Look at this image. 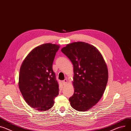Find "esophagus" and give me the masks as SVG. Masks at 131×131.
<instances>
[{
  "label": "esophagus",
  "instance_id": "34e87169",
  "mask_svg": "<svg viewBox=\"0 0 131 131\" xmlns=\"http://www.w3.org/2000/svg\"><path fill=\"white\" fill-rule=\"evenodd\" d=\"M67 82H68V81L67 79H64V80H63V81H62V83L63 85H66L67 83Z\"/></svg>",
  "mask_w": 131,
  "mask_h": 131
}]
</instances>
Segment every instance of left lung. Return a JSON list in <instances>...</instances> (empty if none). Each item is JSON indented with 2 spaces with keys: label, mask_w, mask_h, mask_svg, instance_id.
<instances>
[{
  "label": "left lung",
  "mask_w": 131,
  "mask_h": 131,
  "mask_svg": "<svg viewBox=\"0 0 131 131\" xmlns=\"http://www.w3.org/2000/svg\"><path fill=\"white\" fill-rule=\"evenodd\" d=\"M61 51L73 66L74 94L69 98L72 107L86 111L102 97L108 80L106 64L100 51L84 42L67 45Z\"/></svg>",
  "instance_id": "obj_1"
}]
</instances>
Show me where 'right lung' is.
<instances>
[{
    "mask_svg": "<svg viewBox=\"0 0 131 131\" xmlns=\"http://www.w3.org/2000/svg\"><path fill=\"white\" fill-rule=\"evenodd\" d=\"M59 45L45 43L30 52L20 69L19 87L26 103L39 111H48L59 94L52 64Z\"/></svg>",
    "mask_w": 131,
    "mask_h": 131,
    "instance_id": "right-lung-1",
    "label": "right lung"
}]
</instances>
